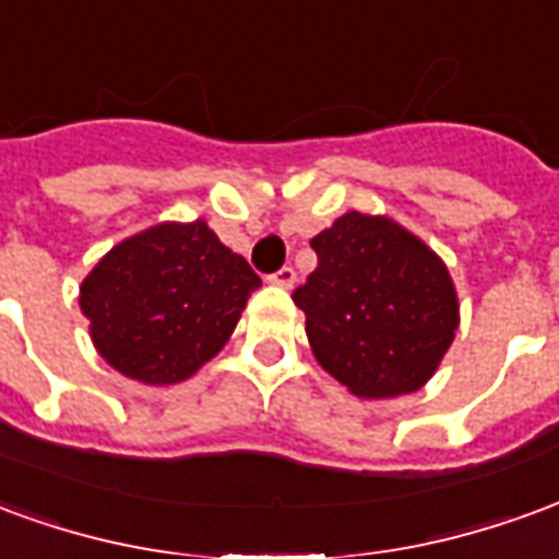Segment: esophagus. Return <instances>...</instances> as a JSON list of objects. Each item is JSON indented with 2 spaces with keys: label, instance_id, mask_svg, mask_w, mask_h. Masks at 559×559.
Listing matches in <instances>:
<instances>
[{
  "label": "esophagus",
  "instance_id": "34e87169",
  "mask_svg": "<svg viewBox=\"0 0 559 559\" xmlns=\"http://www.w3.org/2000/svg\"><path fill=\"white\" fill-rule=\"evenodd\" d=\"M269 284H275V287H281V290H290L293 284H296V272H293L290 266L278 269V272L269 278Z\"/></svg>",
  "mask_w": 559,
  "mask_h": 559
}]
</instances>
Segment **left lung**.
<instances>
[{
	"label": "left lung",
	"instance_id": "1",
	"mask_svg": "<svg viewBox=\"0 0 559 559\" xmlns=\"http://www.w3.org/2000/svg\"><path fill=\"white\" fill-rule=\"evenodd\" d=\"M317 269L293 302L314 359L356 399L419 392L461 323L443 257L389 215L347 212L311 239Z\"/></svg>",
	"mask_w": 559,
	"mask_h": 559
}]
</instances>
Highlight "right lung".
I'll return each instance as SVG.
<instances>
[{"mask_svg":"<svg viewBox=\"0 0 559 559\" xmlns=\"http://www.w3.org/2000/svg\"><path fill=\"white\" fill-rule=\"evenodd\" d=\"M260 287L206 221H160L114 245L80 284L104 362L143 386L194 377L230 341Z\"/></svg>","mask_w":559,"mask_h":559,"instance_id":"obj_1","label":"right lung"}]
</instances>
